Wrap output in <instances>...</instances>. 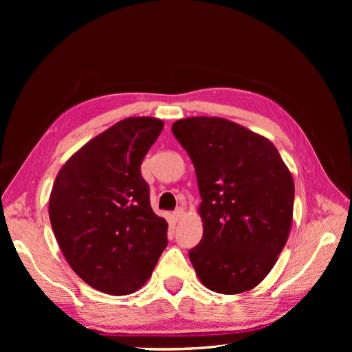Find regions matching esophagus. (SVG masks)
<instances>
[{
	"instance_id": "34e87169",
	"label": "esophagus",
	"mask_w": 352,
	"mask_h": 352,
	"mask_svg": "<svg viewBox=\"0 0 352 352\" xmlns=\"http://www.w3.org/2000/svg\"><path fill=\"white\" fill-rule=\"evenodd\" d=\"M184 216H185L184 208H177V210L173 212V220H175V221H180V220L184 219Z\"/></svg>"
}]
</instances>
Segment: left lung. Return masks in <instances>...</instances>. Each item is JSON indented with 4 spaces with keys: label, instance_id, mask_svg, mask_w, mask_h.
<instances>
[{
    "label": "left lung",
    "instance_id": "left-lung-1",
    "mask_svg": "<svg viewBox=\"0 0 352 352\" xmlns=\"http://www.w3.org/2000/svg\"><path fill=\"white\" fill-rule=\"evenodd\" d=\"M172 132L192 160L202 238L189 251L210 291H250L270 273L289 236L294 179L267 138L223 117H186Z\"/></svg>",
    "mask_w": 352,
    "mask_h": 352
}]
</instances>
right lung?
<instances>
[{"label":"right lung","instance_id":"add662e5","mask_svg":"<svg viewBox=\"0 0 352 352\" xmlns=\"http://www.w3.org/2000/svg\"><path fill=\"white\" fill-rule=\"evenodd\" d=\"M164 122L127 117L97 135L60 168L48 214L60 250L79 278L100 292H136L167 247L168 223L150 204L141 175Z\"/></svg>","mask_w":352,"mask_h":352}]
</instances>
